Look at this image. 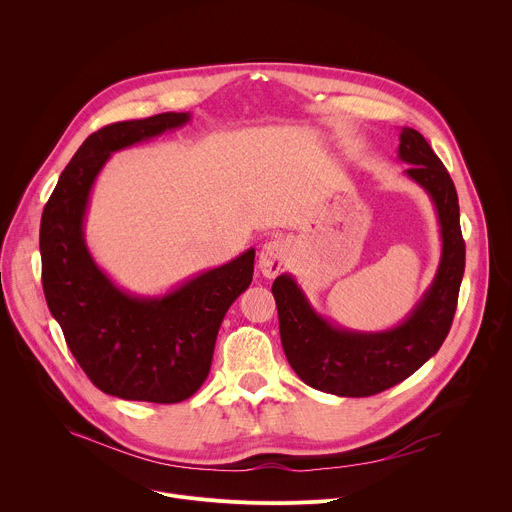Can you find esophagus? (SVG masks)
<instances>
[{
	"instance_id": "obj_1",
	"label": "esophagus",
	"mask_w": 512,
	"mask_h": 512,
	"mask_svg": "<svg viewBox=\"0 0 512 512\" xmlns=\"http://www.w3.org/2000/svg\"><path fill=\"white\" fill-rule=\"evenodd\" d=\"M287 253H289V245L283 239H271L261 247L259 253V269L265 277H275L283 271L285 263H287Z\"/></svg>"
}]
</instances>
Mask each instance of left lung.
Listing matches in <instances>:
<instances>
[{
	"label": "left lung",
	"mask_w": 512,
	"mask_h": 512,
	"mask_svg": "<svg viewBox=\"0 0 512 512\" xmlns=\"http://www.w3.org/2000/svg\"><path fill=\"white\" fill-rule=\"evenodd\" d=\"M399 158L405 174L431 196L442 227L435 279L405 322L385 332H350L318 316L296 279L273 281L279 334L291 369L310 387L338 397H371L411 377L444 344L458 306L466 265L456 186L425 137L403 127Z\"/></svg>",
	"instance_id": "8db88e82"
}]
</instances>
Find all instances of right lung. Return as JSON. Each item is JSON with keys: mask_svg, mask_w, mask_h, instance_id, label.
I'll return each instance as SVG.
<instances>
[{"mask_svg": "<svg viewBox=\"0 0 512 512\" xmlns=\"http://www.w3.org/2000/svg\"><path fill=\"white\" fill-rule=\"evenodd\" d=\"M188 121V113H160L91 133L60 174L40 221L50 314L91 383L127 401L180 403L192 397L210 373L227 310L253 279L255 249H249L162 298H135L97 267L85 245L89 194L109 156Z\"/></svg>", "mask_w": 512, "mask_h": 512, "instance_id": "obj_1", "label": "right lung"}]
</instances>
